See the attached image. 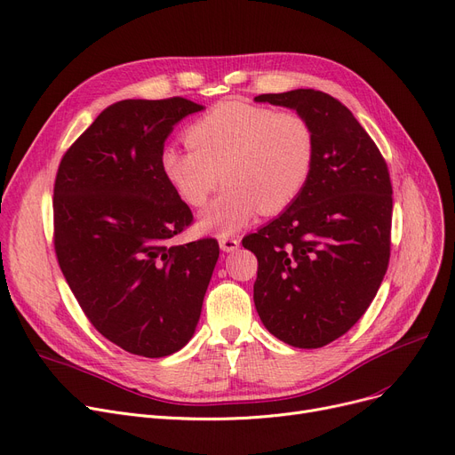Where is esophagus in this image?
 <instances>
[{
    "label": "esophagus",
    "mask_w": 455,
    "mask_h": 455,
    "mask_svg": "<svg viewBox=\"0 0 455 455\" xmlns=\"http://www.w3.org/2000/svg\"><path fill=\"white\" fill-rule=\"evenodd\" d=\"M220 247L225 252H234L235 249L240 247V240L238 238H228V235H223V238H220Z\"/></svg>",
    "instance_id": "esophagus-1"
}]
</instances>
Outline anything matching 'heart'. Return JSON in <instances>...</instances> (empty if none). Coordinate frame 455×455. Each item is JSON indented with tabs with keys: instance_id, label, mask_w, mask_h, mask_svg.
<instances>
[{
	"instance_id": "obj_1",
	"label": "heart",
	"mask_w": 455,
	"mask_h": 455,
	"mask_svg": "<svg viewBox=\"0 0 455 455\" xmlns=\"http://www.w3.org/2000/svg\"><path fill=\"white\" fill-rule=\"evenodd\" d=\"M186 141L162 150V172L180 199L203 208L221 176L227 184L201 215V228L228 235L260 212L279 213L298 201L315 162V133L298 111L228 100L195 121Z\"/></svg>"
}]
</instances>
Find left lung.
Segmentation results:
<instances>
[{"instance_id": "8db88e82", "label": "left lung", "mask_w": 455, "mask_h": 455, "mask_svg": "<svg viewBox=\"0 0 455 455\" xmlns=\"http://www.w3.org/2000/svg\"><path fill=\"white\" fill-rule=\"evenodd\" d=\"M254 100L295 109L315 133L314 171L298 201L243 238L259 259L254 307L273 337L323 347L361 320L387 273L388 167L357 118L327 92L295 89Z\"/></svg>"}]
</instances>
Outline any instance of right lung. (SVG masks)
Returning <instances> with one entry per match:
<instances>
[{"instance_id":"add662e5","label":"right lung","mask_w":455,"mask_h":455,"mask_svg":"<svg viewBox=\"0 0 455 455\" xmlns=\"http://www.w3.org/2000/svg\"><path fill=\"white\" fill-rule=\"evenodd\" d=\"M188 98L106 108L59 164L53 245L92 327L128 353L157 359L182 349L199 323L220 243L176 245L193 221L160 157Z\"/></svg>"}]
</instances>
